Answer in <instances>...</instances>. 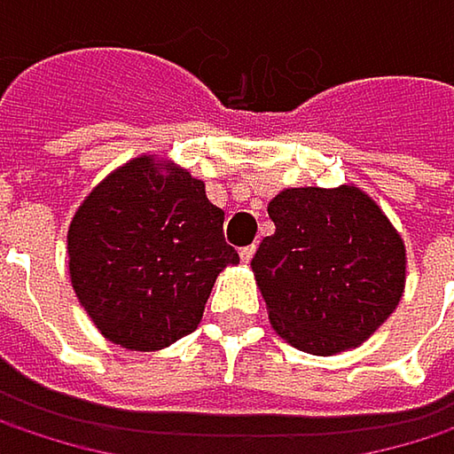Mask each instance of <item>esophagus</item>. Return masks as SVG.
Wrapping results in <instances>:
<instances>
[{
  "instance_id": "1",
  "label": "esophagus",
  "mask_w": 454,
  "mask_h": 454,
  "mask_svg": "<svg viewBox=\"0 0 454 454\" xmlns=\"http://www.w3.org/2000/svg\"><path fill=\"white\" fill-rule=\"evenodd\" d=\"M239 257H241V262H249V260L254 257V244H249V247H241V249H239Z\"/></svg>"
}]
</instances>
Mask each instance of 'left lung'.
<instances>
[{"instance_id": "8db88e82", "label": "left lung", "mask_w": 454, "mask_h": 454, "mask_svg": "<svg viewBox=\"0 0 454 454\" xmlns=\"http://www.w3.org/2000/svg\"><path fill=\"white\" fill-rule=\"evenodd\" d=\"M273 236L252 273L273 331L310 355L360 347L405 292V241L355 184L284 189L268 202Z\"/></svg>"}]
</instances>
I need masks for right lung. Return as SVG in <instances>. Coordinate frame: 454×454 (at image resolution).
Returning a JSON list of instances; mask_svg holds the SVG:
<instances>
[{"mask_svg":"<svg viewBox=\"0 0 454 454\" xmlns=\"http://www.w3.org/2000/svg\"><path fill=\"white\" fill-rule=\"evenodd\" d=\"M205 181L157 154L102 178L67 228L73 292L113 344L154 352L192 333L215 278L239 262Z\"/></svg>","mask_w":454,"mask_h":454,"instance_id":"obj_1","label":"right lung"}]
</instances>
